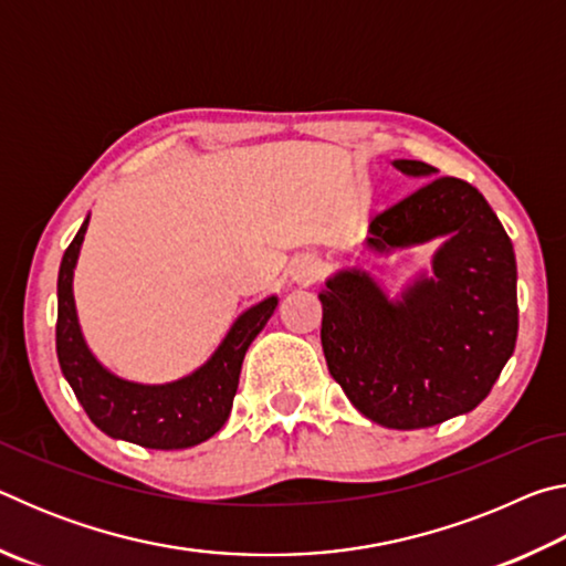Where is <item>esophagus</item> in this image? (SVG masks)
Masks as SVG:
<instances>
[{
  "mask_svg": "<svg viewBox=\"0 0 566 566\" xmlns=\"http://www.w3.org/2000/svg\"><path fill=\"white\" fill-rule=\"evenodd\" d=\"M290 274H292V280L294 282H300V284H312V282H317V280H322V274H324V262L319 260L317 254H296L294 260H292V266H290Z\"/></svg>",
  "mask_w": 566,
  "mask_h": 566,
  "instance_id": "34e87169",
  "label": "esophagus"
}]
</instances>
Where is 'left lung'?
Masks as SVG:
<instances>
[{
	"label": "left lung",
	"mask_w": 566,
	"mask_h": 566,
	"mask_svg": "<svg viewBox=\"0 0 566 566\" xmlns=\"http://www.w3.org/2000/svg\"><path fill=\"white\" fill-rule=\"evenodd\" d=\"M409 177L434 167L397 159ZM444 237L432 276L391 302L367 272L344 270L322 290V349L334 381L364 417L424 429L490 395L520 329L512 239L486 199L457 177H434L371 217L367 247L387 254Z\"/></svg>",
	"instance_id": "left-lung-1"
}]
</instances>
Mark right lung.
<instances>
[{
    "mask_svg": "<svg viewBox=\"0 0 566 566\" xmlns=\"http://www.w3.org/2000/svg\"><path fill=\"white\" fill-rule=\"evenodd\" d=\"M90 217L66 247L56 280V357L87 417L104 434L147 449H187L207 442L232 411L244 354L276 310V296L239 314L217 352L189 377L169 385L119 379L94 359L76 322L72 276Z\"/></svg>",
    "mask_w": 566,
    "mask_h": 566,
    "instance_id": "right-lung-1",
    "label": "right lung"
}]
</instances>
